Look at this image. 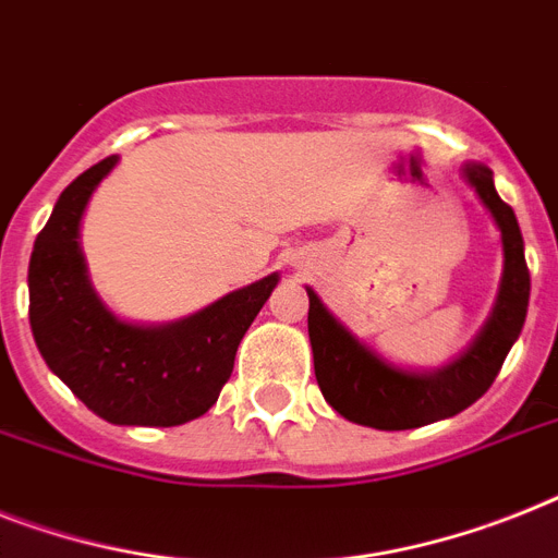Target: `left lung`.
I'll return each instance as SVG.
<instances>
[{"instance_id":"obj_1","label":"left lung","mask_w":558,"mask_h":558,"mask_svg":"<svg viewBox=\"0 0 558 558\" xmlns=\"http://www.w3.org/2000/svg\"><path fill=\"white\" fill-rule=\"evenodd\" d=\"M461 177L490 211L501 234V280L496 303L470 347L436 369H407L375 352L335 318L318 292L310 294V343L315 378L326 404L352 424L373 429H415L468 410L496 381L507 352L522 335L530 301L524 240L513 208L496 192L484 162H461Z\"/></svg>"}]
</instances>
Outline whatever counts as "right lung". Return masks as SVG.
I'll return each instance as SVG.
<instances>
[{"label":"right lung","instance_id":"right-lung-1","mask_svg":"<svg viewBox=\"0 0 558 558\" xmlns=\"http://www.w3.org/2000/svg\"><path fill=\"white\" fill-rule=\"evenodd\" d=\"M117 160L106 157L76 177L36 238L31 332L48 369L99 418L120 427H177L211 410L280 275L271 271L169 324L120 318L90 283L80 243L90 194Z\"/></svg>","mask_w":558,"mask_h":558}]
</instances>
